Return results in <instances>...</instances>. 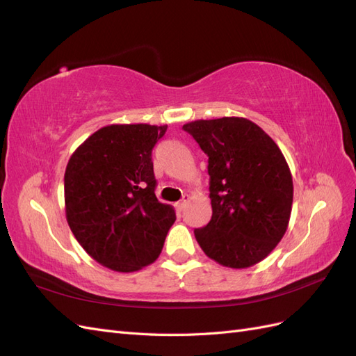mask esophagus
<instances>
[{
  "instance_id": "esophagus-1",
  "label": "esophagus",
  "mask_w": 356,
  "mask_h": 356,
  "mask_svg": "<svg viewBox=\"0 0 356 356\" xmlns=\"http://www.w3.org/2000/svg\"><path fill=\"white\" fill-rule=\"evenodd\" d=\"M188 200H190V196L188 195H184V197H182V200L181 202H178L175 207H177V209L179 211V212H182L186 209V207H187V203H188Z\"/></svg>"
}]
</instances>
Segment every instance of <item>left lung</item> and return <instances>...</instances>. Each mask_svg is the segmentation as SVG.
I'll list each match as a JSON object with an SVG mask.
<instances>
[{
  "label": "left lung",
  "mask_w": 356,
  "mask_h": 356,
  "mask_svg": "<svg viewBox=\"0 0 356 356\" xmlns=\"http://www.w3.org/2000/svg\"><path fill=\"white\" fill-rule=\"evenodd\" d=\"M208 154L211 221L195 236L203 252L230 268L251 267L270 254L288 229L293 177L260 126L243 117L182 126Z\"/></svg>",
  "instance_id": "left-lung-1"
}]
</instances>
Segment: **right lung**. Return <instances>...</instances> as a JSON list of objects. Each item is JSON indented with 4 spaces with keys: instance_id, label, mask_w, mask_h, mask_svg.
<instances>
[{
    "instance_id": "obj_1",
    "label": "right lung",
    "mask_w": 356,
    "mask_h": 356,
    "mask_svg": "<svg viewBox=\"0 0 356 356\" xmlns=\"http://www.w3.org/2000/svg\"><path fill=\"white\" fill-rule=\"evenodd\" d=\"M168 126L108 124L75 149L65 169V215L95 261L131 273L154 263L175 222L156 197L152 152Z\"/></svg>"
}]
</instances>
